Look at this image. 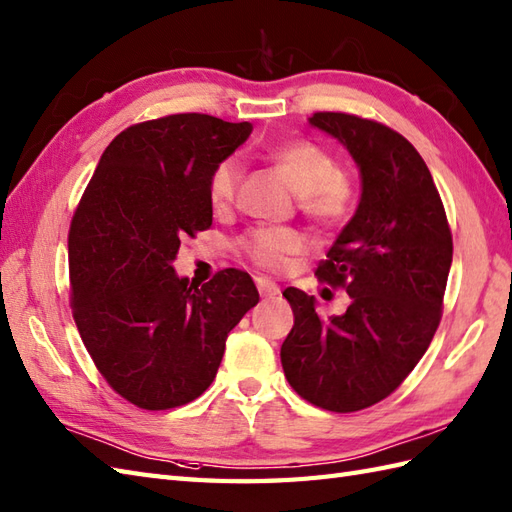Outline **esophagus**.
Segmentation results:
<instances>
[{"instance_id":"1","label":"esophagus","mask_w":512,"mask_h":512,"mask_svg":"<svg viewBox=\"0 0 512 512\" xmlns=\"http://www.w3.org/2000/svg\"><path fill=\"white\" fill-rule=\"evenodd\" d=\"M255 285H257V290H259L261 296H264V299H272V296L279 294V285L272 283L266 277H255Z\"/></svg>"}]
</instances>
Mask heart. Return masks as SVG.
Instances as JSON below:
<instances>
[{"label":"heart","mask_w":512,"mask_h":512,"mask_svg":"<svg viewBox=\"0 0 512 512\" xmlns=\"http://www.w3.org/2000/svg\"><path fill=\"white\" fill-rule=\"evenodd\" d=\"M270 161L285 174L299 194V209L323 227H334L349 216L355 189L351 178L338 168L334 154L312 141H283L268 152ZM242 183V163L237 157H224L209 174L207 196L216 211H227ZM240 253L264 270H283L288 261L305 251L301 233L292 229L257 227L237 240Z\"/></svg>","instance_id":"heart-1"}]
</instances>
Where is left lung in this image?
Here are the masks:
<instances>
[{
    "label": "left lung",
    "mask_w": 512,
    "mask_h": 512,
    "mask_svg": "<svg viewBox=\"0 0 512 512\" xmlns=\"http://www.w3.org/2000/svg\"><path fill=\"white\" fill-rule=\"evenodd\" d=\"M310 122L340 139L362 172L360 207L316 268L351 303L323 318L314 296L285 288L294 327L281 364L312 406L358 412L392 395L430 347L454 242L434 178L406 137L351 113L318 111Z\"/></svg>",
    "instance_id": "obj_1"
}]
</instances>
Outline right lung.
I'll return each instance as SVG.
<instances>
[{
  "mask_svg": "<svg viewBox=\"0 0 512 512\" xmlns=\"http://www.w3.org/2000/svg\"><path fill=\"white\" fill-rule=\"evenodd\" d=\"M251 130L205 113L128 126L104 150L71 216L78 334L106 384L141 410L200 397L229 331L259 301L244 270H220L198 288L170 266L185 235L211 227L209 174Z\"/></svg>",
  "mask_w": 512,
  "mask_h": 512,
  "instance_id": "right-lung-1",
  "label": "right lung"
}]
</instances>
